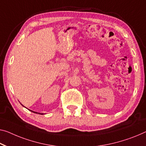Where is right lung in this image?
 Instances as JSON below:
<instances>
[{
  "label": "right lung",
  "mask_w": 146,
  "mask_h": 146,
  "mask_svg": "<svg viewBox=\"0 0 146 146\" xmlns=\"http://www.w3.org/2000/svg\"><path fill=\"white\" fill-rule=\"evenodd\" d=\"M33 111V112H34V113H38L37 112H35V111ZM39 114H43V113H38Z\"/></svg>",
  "instance_id": "right-lung-1"
}]
</instances>
